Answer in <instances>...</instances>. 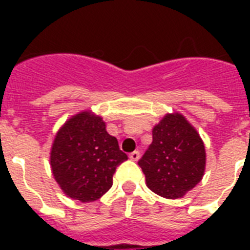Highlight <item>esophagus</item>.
I'll list each match as a JSON object with an SVG mask.
<instances>
[{
    "label": "esophagus",
    "instance_id": "esophagus-1",
    "mask_svg": "<svg viewBox=\"0 0 250 250\" xmlns=\"http://www.w3.org/2000/svg\"><path fill=\"white\" fill-rule=\"evenodd\" d=\"M129 160L135 161V162L140 160V152H137V150H135V152L131 153V154H129Z\"/></svg>",
    "mask_w": 250,
    "mask_h": 250
}]
</instances>
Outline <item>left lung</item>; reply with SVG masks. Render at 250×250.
Here are the masks:
<instances>
[{
    "instance_id": "8db88e82",
    "label": "left lung",
    "mask_w": 250,
    "mask_h": 250,
    "mask_svg": "<svg viewBox=\"0 0 250 250\" xmlns=\"http://www.w3.org/2000/svg\"><path fill=\"white\" fill-rule=\"evenodd\" d=\"M137 164L149 189L162 197L180 198L201 182L205 146L182 114H167L154 125L152 144Z\"/></svg>"
}]
</instances>
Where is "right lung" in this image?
<instances>
[{
  "label": "right lung",
  "mask_w": 250,
  "mask_h": 250,
  "mask_svg": "<svg viewBox=\"0 0 250 250\" xmlns=\"http://www.w3.org/2000/svg\"><path fill=\"white\" fill-rule=\"evenodd\" d=\"M128 160L105 122L89 111L68 119L57 133L50 165L61 189L72 200L96 201L113 186L117 167Z\"/></svg>",
  "instance_id": "right-lung-1"
}]
</instances>
